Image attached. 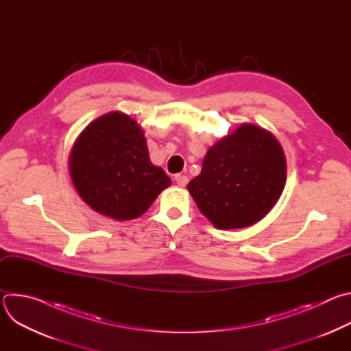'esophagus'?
I'll return each instance as SVG.
<instances>
[{"label": "esophagus", "instance_id": "34e87169", "mask_svg": "<svg viewBox=\"0 0 351 351\" xmlns=\"http://www.w3.org/2000/svg\"><path fill=\"white\" fill-rule=\"evenodd\" d=\"M175 182L179 184V186H182V187H184L186 184H187V182H189V179H187V176L186 175H182V173H178V175H175Z\"/></svg>", "mask_w": 351, "mask_h": 351}]
</instances>
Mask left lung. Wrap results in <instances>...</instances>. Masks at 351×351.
<instances>
[{
  "instance_id": "obj_1",
  "label": "left lung",
  "mask_w": 351,
  "mask_h": 351,
  "mask_svg": "<svg viewBox=\"0 0 351 351\" xmlns=\"http://www.w3.org/2000/svg\"><path fill=\"white\" fill-rule=\"evenodd\" d=\"M286 182V160L276 137L243 123L222 137L187 189L218 229H240L261 221L276 204Z\"/></svg>"
}]
</instances>
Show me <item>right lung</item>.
<instances>
[{
	"label": "right lung",
	"mask_w": 351,
	"mask_h": 351,
	"mask_svg": "<svg viewBox=\"0 0 351 351\" xmlns=\"http://www.w3.org/2000/svg\"><path fill=\"white\" fill-rule=\"evenodd\" d=\"M69 172L83 202L115 221L143 215L171 186L164 169L149 161L143 129L117 111L97 118L79 134Z\"/></svg>",
	"instance_id": "obj_1"
}]
</instances>
